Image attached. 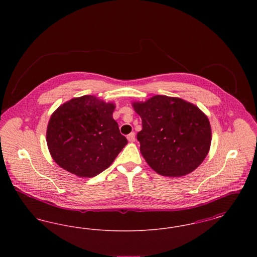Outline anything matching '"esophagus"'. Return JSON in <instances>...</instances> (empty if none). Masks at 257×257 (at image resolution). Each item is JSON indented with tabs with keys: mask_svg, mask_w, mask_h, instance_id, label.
I'll return each instance as SVG.
<instances>
[{
	"mask_svg": "<svg viewBox=\"0 0 257 257\" xmlns=\"http://www.w3.org/2000/svg\"><path fill=\"white\" fill-rule=\"evenodd\" d=\"M127 140H128L130 143H134L135 140H136L134 132H132V133H130V134L127 136Z\"/></svg>",
	"mask_w": 257,
	"mask_h": 257,
	"instance_id": "34e87169",
	"label": "esophagus"
}]
</instances>
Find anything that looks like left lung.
Wrapping results in <instances>:
<instances>
[{
	"mask_svg": "<svg viewBox=\"0 0 257 257\" xmlns=\"http://www.w3.org/2000/svg\"><path fill=\"white\" fill-rule=\"evenodd\" d=\"M143 129L137 135L149 167L164 176L180 177L207 156L212 133L208 117L196 105L178 97L155 95L132 103Z\"/></svg>",
	"mask_w": 257,
	"mask_h": 257,
	"instance_id": "8db88e82",
	"label": "left lung"
}]
</instances>
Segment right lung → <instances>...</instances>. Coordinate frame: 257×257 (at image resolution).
Wrapping results in <instances>:
<instances>
[{
	"instance_id": "obj_1",
	"label": "right lung",
	"mask_w": 257,
	"mask_h": 257,
	"mask_svg": "<svg viewBox=\"0 0 257 257\" xmlns=\"http://www.w3.org/2000/svg\"><path fill=\"white\" fill-rule=\"evenodd\" d=\"M114 108L92 95L60 106L51 115L46 133L54 161L80 177H93L108 169L128 143L112 118Z\"/></svg>"
}]
</instances>
